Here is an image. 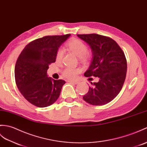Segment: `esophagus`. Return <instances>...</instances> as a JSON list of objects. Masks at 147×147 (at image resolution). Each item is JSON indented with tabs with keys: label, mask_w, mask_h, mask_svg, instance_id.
Listing matches in <instances>:
<instances>
[{
	"label": "esophagus",
	"mask_w": 147,
	"mask_h": 147,
	"mask_svg": "<svg viewBox=\"0 0 147 147\" xmlns=\"http://www.w3.org/2000/svg\"><path fill=\"white\" fill-rule=\"evenodd\" d=\"M68 82L69 83H73V84H76L78 83V81H72V80H69L68 81Z\"/></svg>",
	"instance_id": "esophagus-1"
}]
</instances>
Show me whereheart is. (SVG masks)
<instances>
[{"mask_svg":"<svg viewBox=\"0 0 147 147\" xmlns=\"http://www.w3.org/2000/svg\"><path fill=\"white\" fill-rule=\"evenodd\" d=\"M67 47L69 51L79 57V59L84 61L88 58V47L83 41L80 39H73L67 44ZM64 56V51L59 48L56 51V59L57 61H61ZM81 72V69L79 67L73 68L70 67H66L63 71V75L68 79H74L76 78L77 74Z\"/></svg>","mask_w":147,"mask_h":147,"instance_id":"heart-1","label":"heart"}]
</instances>
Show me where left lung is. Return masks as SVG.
I'll return each mask as SVG.
<instances>
[{
	"label": "left lung",
	"mask_w": 147,
	"mask_h": 147,
	"mask_svg": "<svg viewBox=\"0 0 147 147\" xmlns=\"http://www.w3.org/2000/svg\"><path fill=\"white\" fill-rule=\"evenodd\" d=\"M77 36L88 44L93 53V60L84 76L99 78L97 83L90 82L83 100L96 106L110 103L120 93L125 80L127 63L123 51L110 37L96 34Z\"/></svg>",
	"instance_id": "obj_1"
}]
</instances>
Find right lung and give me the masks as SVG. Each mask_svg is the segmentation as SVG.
<instances>
[{
    "mask_svg": "<svg viewBox=\"0 0 147 147\" xmlns=\"http://www.w3.org/2000/svg\"><path fill=\"white\" fill-rule=\"evenodd\" d=\"M70 35L37 39L27 44L18 58L15 66L17 86L23 96L36 107H49L59 96L66 82L48 77L47 70L56 61V51Z\"/></svg>",
    "mask_w": 147,
    "mask_h": 147,
    "instance_id": "obj_1",
    "label": "right lung"
}]
</instances>
